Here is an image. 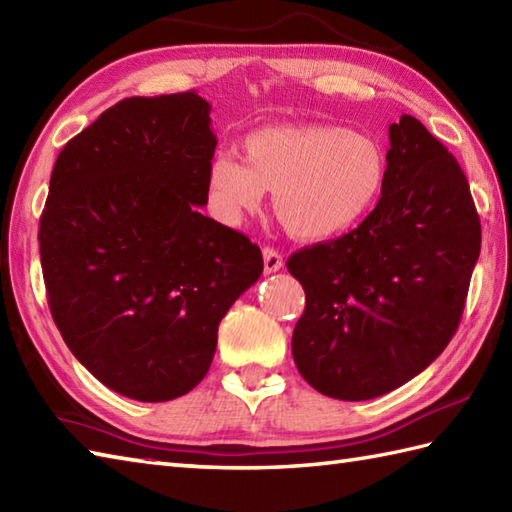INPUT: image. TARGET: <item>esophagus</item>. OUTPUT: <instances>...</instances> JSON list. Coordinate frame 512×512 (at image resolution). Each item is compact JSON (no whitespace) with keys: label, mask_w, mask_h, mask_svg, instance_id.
<instances>
[{"label":"esophagus","mask_w":512,"mask_h":512,"mask_svg":"<svg viewBox=\"0 0 512 512\" xmlns=\"http://www.w3.org/2000/svg\"><path fill=\"white\" fill-rule=\"evenodd\" d=\"M281 266H284V257L279 255V250L266 246L264 248V273L266 275L277 273V270H281Z\"/></svg>","instance_id":"obj_1"}]
</instances>
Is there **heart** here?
<instances>
[{
  "mask_svg": "<svg viewBox=\"0 0 512 512\" xmlns=\"http://www.w3.org/2000/svg\"><path fill=\"white\" fill-rule=\"evenodd\" d=\"M244 160L217 154L209 167L215 213L239 224L266 191L292 235L332 239L374 211L387 182V154L374 136L336 125H275L250 132Z\"/></svg>",
  "mask_w": 512,
  "mask_h": 512,
  "instance_id": "1",
  "label": "heart"
}]
</instances>
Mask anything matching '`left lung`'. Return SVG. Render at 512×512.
I'll list each match as a JSON object with an SVG mask.
<instances>
[{
  "label": "left lung",
  "mask_w": 512,
  "mask_h": 512,
  "mask_svg": "<svg viewBox=\"0 0 512 512\" xmlns=\"http://www.w3.org/2000/svg\"><path fill=\"white\" fill-rule=\"evenodd\" d=\"M389 145L376 209L286 264L306 290L292 358L314 389L339 400L383 396L436 361L480 257V215L458 160L409 114L389 125Z\"/></svg>",
  "instance_id": "1"
}]
</instances>
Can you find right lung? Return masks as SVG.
<instances>
[{
	"instance_id": "obj_1",
	"label": "right lung",
	"mask_w": 512,
	"mask_h": 512,
	"mask_svg": "<svg viewBox=\"0 0 512 512\" xmlns=\"http://www.w3.org/2000/svg\"><path fill=\"white\" fill-rule=\"evenodd\" d=\"M195 92L132 96L54 162L39 222L52 319L116 394L165 402L206 376L217 325L264 270L262 250L198 211L215 154Z\"/></svg>"
}]
</instances>
